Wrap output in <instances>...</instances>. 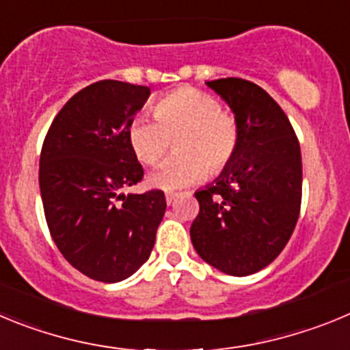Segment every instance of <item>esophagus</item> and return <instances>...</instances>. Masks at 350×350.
I'll list each match as a JSON object with an SVG mask.
<instances>
[{"instance_id":"1","label":"esophagus","mask_w":350,"mask_h":350,"mask_svg":"<svg viewBox=\"0 0 350 350\" xmlns=\"http://www.w3.org/2000/svg\"><path fill=\"white\" fill-rule=\"evenodd\" d=\"M177 198H178L177 193H166V203H168V205H172V203L175 202Z\"/></svg>"}]
</instances>
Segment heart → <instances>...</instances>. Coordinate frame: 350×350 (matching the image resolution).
Here are the masks:
<instances>
[{
	"mask_svg": "<svg viewBox=\"0 0 350 350\" xmlns=\"http://www.w3.org/2000/svg\"><path fill=\"white\" fill-rule=\"evenodd\" d=\"M154 119L135 117L128 144L140 163L157 165L175 138V156L150 173L148 184L165 191L198 184L206 173L217 175L231 165L240 145V124L210 92L178 88L161 96L152 107Z\"/></svg>",
	"mask_w": 350,
	"mask_h": 350,
	"instance_id": "b5f03b06",
	"label": "heart"
}]
</instances>
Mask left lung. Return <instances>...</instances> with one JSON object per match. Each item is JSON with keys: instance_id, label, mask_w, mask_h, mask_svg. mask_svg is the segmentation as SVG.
<instances>
[{"instance_id": "obj_1", "label": "left lung", "mask_w": 350, "mask_h": 350, "mask_svg": "<svg viewBox=\"0 0 350 350\" xmlns=\"http://www.w3.org/2000/svg\"><path fill=\"white\" fill-rule=\"evenodd\" d=\"M240 124L231 165L194 193L200 213L191 242L200 258L228 275L245 277L282 252L301 206V150L279 103L243 79L206 82Z\"/></svg>"}]
</instances>
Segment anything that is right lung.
I'll return each mask as SVG.
<instances>
[{"instance_id": "right-lung-1", "label": "right lung", "mask_w": 350, "mask_h": 350, "mask_svg": "<svg viewBox=\"0 0 350 350\" xmlns=\"http://www.w3.org/2000/svg\"><path fill=\"white\" fill-rule=\"evenodd\" d=\"M150 89L100 80L77 92L52 120L40 154L49 231L71 267L120 282L148 259L166 210L165 193H120L144 178L128 128Z\"/></svg>"}]
</instances>
